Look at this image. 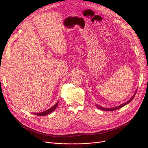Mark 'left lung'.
Instances as JSON below:
<instances>
[{"label":"left lung","mask_w":148,"mask_h":148,"mask_svg":"<svg viewBox=\"0 0 148 148\" xmlns=\"http://www.w3.org/2000/svg\"><path fill=\"white\" fill-rule=\"evenodd\" d=\"M136 92H137V90L135 91L134 95H133V96H132V97H131L128 101H127V102L124 103H123V104H121V105H119V106H116V107H112V108H105V107H103L100 106H98V104H95V105L97 106V107L98 108H99V109L102 110H104V111H114V110H115L119 109V108H121V107H123V106H125V105H127V104H128L129 103H130V102L133 99V98H134L135 95H136Z\"/></svg>","instance_id":"8db88e82"}]
</instances>
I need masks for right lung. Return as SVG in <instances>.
I'll use <instances>...</instances> for the list:
<instances>
[{
  "label": "right lung",
  "instance_id": "right-lung-1",
  "mask_svg": "<svg viewBox=\"0 0 148 148\" xmlns=\"http://www.w3.org/2000/svg\"><path fill=\"white\" fill-rule=\"evenodd\" d=\"M58 103H59V101L53 107L50 108L49 109L47 110H45L44 112H41V113H34L33 114H35V115H37V116H46V115H47V114H50V113H51L53 111H54V110L56 109V108L57 107V106L58 105Z\"/></svg>",
  "mask_w": 148,
  "mask_h": 148
}]
</instances>
